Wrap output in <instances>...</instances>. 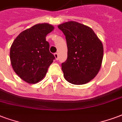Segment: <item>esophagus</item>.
<instances>
[{
    "instance_id": "1",
    "label": "esophagus",
    "mask_w": 122,
    "mask_h": 122,
    "mask_svg": "<svg viewBox=\"0 0 122 122\" xmlns=\"http://www.w3.org/2000/svg\"><path fill=\"white\" fill-rule=\"evenodd\" d=\"M54 56H55V59L56 60L58 59V54L57 53H55L54 54Z\"/></svg>"
}]
</instances>
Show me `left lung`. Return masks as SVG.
Returning <instances> with one entry per match:
<instances>
[{
	"label": "left lung",
	"instance_id": "obj_1",
	"mask_svg": "<svg viewBox=\"0 0 122 122\" xmlns=\"http://www.w3.org/2000/svg\"><path fill=\"white\" fill-rule=\"evenodd\" d=\"M66 36L67 58L62 64L67 82L82 85L97 76L103 59L102 43L91 27L70 21L58 26Z\"/></svg>",
	"mask_w": 122,
	"mask_h": 122
}]
</instances>
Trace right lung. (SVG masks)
<instances>
[{"mask_svg":"<svg viewBox=\"0 0 122 122\" xmlns=\"http://www.w3.org/2000/svg\"><path fill=\"white\" fill-rule=\"evenodd\" d=\"M54 27L49 24H38L21 32L13 41L10 49L13 69L21 79L35 84L46 75L55 56L49 51L46 40Z\"/></svg>","mask_w":122,"mask_h":122,"instance_id":"add662e5","label":"right lung"}]
</instances>
